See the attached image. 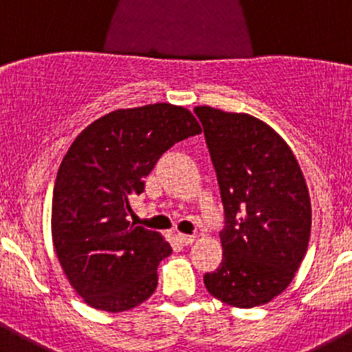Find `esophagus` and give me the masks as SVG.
Listing matches in <instances>:
<instances>
[{
	"mask_svg": "<svg viewBox=\"0 0 352 352\" xmlns=\"http://www.w3.org/2000/svg\"><path fill=\"white\" fill-rule=\"evenodd\" d=\"M178 241L182 245H192L195 241V236H192V234H178Z\"/></svg>",
	"mask_w": 352,
	"mask_h": 352,
	"instance_id": "obj_1",
	"label": "esophagus"
}]
</instances>
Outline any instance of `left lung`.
<instances>
[{"mask_svg": "<svg viewBox=\"0 0 352 352\" xmlns=\"http://www.w3.org/2000/svg\"><path fill=\"white\" fill-rule=\"evenodd\" d=\"M213 162L226 226L223 259L204 275L211 296L252 309L278 296L309 247L312 210L296 157L250 114L195 107Z\"/></svg>", "mask_w": 352, "mask_h": 352, "instance_id": "left-lung-1", "label": "left lung"}]
</instances>
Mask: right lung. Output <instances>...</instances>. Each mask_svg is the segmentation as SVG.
I'll use <instances>...</instances> for the list:
<instances>
[{"instance_id":"add662e5","label":"right lung","mask_w":352,"mask_h":352,"mask_svg":"<svg viewBox=\"0 0 352 352\" xmlns=\"http://www.w3.org/2000/svg\"><path fill=\"white\" fill-rule=\"evenodd\" d=\"M201 133L185 107L118 109L72 142L52 194V243L72 287L93 309L123 312L155 292L170 256L158 232L129 222L130 199L170 146Z\"/></svg>"}]
</instances>
